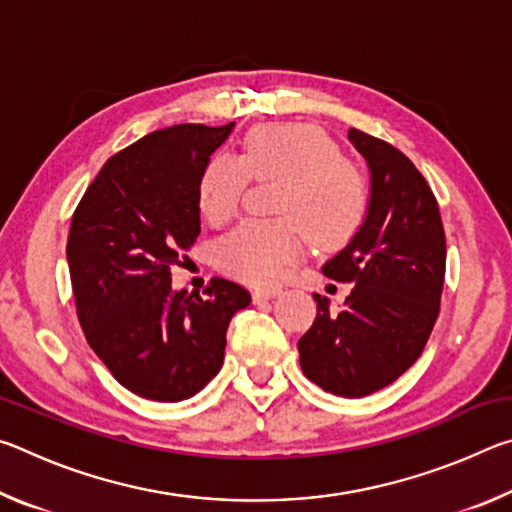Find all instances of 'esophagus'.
Wrapping results in <instances>:
<instances>
[{"mask_svg":"<svg viewBox=\"0 0 512 512\" xmlns=\"http://www.w3.org/2000/svg\"><path fill=\"white\" fill-rule=\"evenodd\" d=\"M280 293H282V289H255L253 291V302H255V305H259V302L271 300L275 296H280Z\"/></svg>","mask_w":512,"mask_h":512,"instance_id":"34e87169","label":"esophagus"}]
</instances>
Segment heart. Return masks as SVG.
Returning a JSON list of instances; mask_svg holds the SVG:
<instances>
[{
  "label": "heart",
  "mask_w": 512,
  "mask_h": 512,
  "mask_svg": "<svg viewBox=\"0 0 512 512\" xmlns=\"http://www.w3.org/2000/svg\"><path fill=\"white\" fill-rule=\"evenodd\" d=\"M277 180L273 221H246L219 239L214 262L225 275L268 287L318 246L348 239L366 207V185L332 140L309 124H266L246 137L241 158L219 153L198 180V205L212 223L237 214L248 180Z\"/></svg>",
  "instance_id": "heart-1"
}]
</instances>
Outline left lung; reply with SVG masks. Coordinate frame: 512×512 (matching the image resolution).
<instances>
[{
	"label": "left lung",
	"instance_id": "8db88e82",
	"mask_svg": "<svg viewBox=\"0 0 512 512\" xmlns=\"http://www.w3.org/2000/svg\"><path fill=\"white\" fill-rule=\"evenodd\" d=\"M348 140L370 169L368 212L323 273L354 287L339 311L314 293L318 314L298 352L302 372L323 391L366 397L404 375L427 345L447 246L436 196L415 164L357 128Z\"/></svg>",
	"mask_w": 512,
	"mask_h": 512
}]
</instances>
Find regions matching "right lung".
Listing matches in <instances>:
<instances>
[{"mask_svg": "<svg viewBox=\"0 0 512 512\" xmlns=\"http://www.w3.org/2000/svg\"><path fill=\"white\" fill-rule=\"evenodd\" d=\"M235 124H180L103 164L72 216L67 264L85 339L121 386L155 402L196 395L223 366L230 318L250 305L214 277L205 296L171 289L201 235L198 180Z\"/></svg>", "mask_w": 512, "mask_h": 512, "instance_id": "obj_1", "label": "right lung"}]
</instances>
